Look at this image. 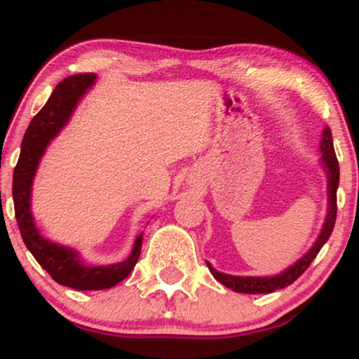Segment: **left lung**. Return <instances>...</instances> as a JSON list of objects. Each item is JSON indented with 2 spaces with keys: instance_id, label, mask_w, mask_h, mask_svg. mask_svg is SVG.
Wrapping results in <instances>:
<instances>
[{
  "instance_id": "obj_1",
  "label": "left lung",
  "mask_w": 359,
  "mask_h": 359,
  "mask_svg": "<svg viewBox=\"0 0 359 359\" xmlns=\"http://www.w3.org/2000/svg\"><path fill=\"white\" fill-rule=\"evenodd\" d=\"M320 151H323V162L325 168H327V179H329V211L327 217H325L324 228L320 236L317 238L316 245L312 246V250L309 251L304 258H300L295 265H292L290 269L283 271V273L277 275V277H233V275L219 273L217 270H214L211 263H208L209 270H211L212 277L221 282L222 285L231 288L234 292H240V294H270V292L278 290V288H285L294 283L300 275L309 269L314 258L317 257L320 248L324 246V243L329 240L332 229H334V222L337 216V185H339V162L336 158L334 145H332V135L331 128H325L323 133V140H320Z\"/></svg>"
}]
</instances>
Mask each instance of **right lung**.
<instances>
[{"mask_svg": "<svg viewBox=\"0 0 359 359\" xmlns=\"http://www.w3.org/2000/svg\"><path fill=\"white\" fill-rule=\"evenodd\" d=\"M96 79V74H74L65 77L53 89L45 106L30 121L25 131L18 163L13 172V203L20 233L34 255V258L47 270L57 283L76 290H104L125 280L137 265L142 251L143 234L135 240V246L128 259L109 266H88L81 262L76 251L47 241L36 231L30 212V192L36 165L43 155L45 147L67 123L77 101Z\"/></svg>", "mask_w": 359, "mask_h": 359, "instance_id": "add662e5", "label": "right lung"}]
</instances>
